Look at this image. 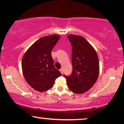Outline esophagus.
<instances>
[{
	"mask_svg": "<svg viewBox=\"0 0 124 124\" xmlns=\"http://www.w3.org/2000/svg\"><path fill=\"white\" fill-rule=\"evenodd\" d=\"M60 72L61 73V74H63V70H62V69H61V70H60Z\"/></svg>",
	"mask_w": 124,
	"mask_h": 124,
	"instance_id": "esophagus-1",
	"label": "esophagus"
}]
</instances>
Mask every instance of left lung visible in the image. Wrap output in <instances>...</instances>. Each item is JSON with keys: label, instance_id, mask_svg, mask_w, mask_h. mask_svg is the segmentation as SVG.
<instances>
[{"label": "left lung", "instance_id": "obj_1", "mask_svg": "<svg viewBox=\"0 0 124 124\" xmlns=\"http://www.w3.org/2000/svg\"><path fill=\"white\" fill-rule=\"evenodd\" d=\"M72 46L73 72L67 77V85L72 92L83 93L91 88L97 81L100 63L96 50L84 38L74 34L68 35Z\"/></svg>", "mask_w": 124, "mask_h": 124}]
</instances>
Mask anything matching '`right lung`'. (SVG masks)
Masks as SVG:
<instances>
[{
  "label": "right lung",
  "mask_w": 124,
  "mask_h": 124,
  "mask_svg": "<svg viewBox=\"0 0 124 124\" xmlns=\"http://www.w3.org/2000/svg\"><path fill=\"white\" fill-rule=\"evenodd\" d=\"M60 38L52 34L41 37L29 47L22 58V70L24 79L34 90L44 92L53 86L61 75L54 66L51 50Z\"/></svg>",
  "instance_id": "obj_1"
}]
</instances>
